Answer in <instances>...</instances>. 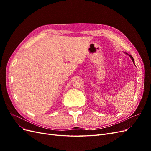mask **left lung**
<instances>
[{"instance_id":"8db88e82","label":"left lung","mask_w":151,"mask_h":151,"mask_svg":"<svg viewBox=\"0 0 151 151\" xmlns=\"http://www.w3.org/2000/svg\"><path fill=\"white\" fill-rule=\"evenodd\" d=\"M127 55H129V54H128V53H127ZM129 56L131 58V59H132V62H133V63H134V64H135V63H134V58L133 57H132L131 55H129Z\"/></svg>"}]
</instances>
